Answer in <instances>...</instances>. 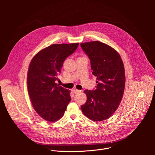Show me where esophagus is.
<instances>
[{
  "mask_svg": "<svg viewBox=\"0 0 155 155\" xmlns=\"http://www.w3.org/2000/svg\"><path fill=\"white\" fill-rule=\"evenodd\" d=\"M80 92H81V91H80V90H77V89H73V90H72V93H73L74 94H77V93H80Z\"/></svg>",
  "mask_w": 155,
  "mask_h": 155,
  "instance_id": "34e87169",
  "label": "esophagus"
}]
</instances>
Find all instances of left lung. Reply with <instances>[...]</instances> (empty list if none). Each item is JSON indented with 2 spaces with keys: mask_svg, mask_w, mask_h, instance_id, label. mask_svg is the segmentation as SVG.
Instances as JSON below:
<instances>
[{
  "mask_svg": "<svg viewBox=\"0 0 155 155\" xmlns=\"http://www.w3.org/2000/svg\"><path fill=\"white\" fill-rule=\"evenodd\" d=\"M80 45L90 59L97 83L96 90L84 91L87 100L81 106V110L94 121L105 120L116 111L123 98L126 80L123 61L114 48L101 41Z\"/></svg>",
  "mask_w": 155,
  "mask_h": 155,
  "instance_id": "left-lung-1",
  "label": "left lung"
}]
</instances>
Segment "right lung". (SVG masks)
I'll use <instances>...</instances> for the list:
<instances>
[{
  "label": "right lung",
  "mask_w": 155,
  "mask_h": 155,
  "mask_svg": "<svg viewBox=\"0 0 155 155\" xmlns=\"http://www.w3.org/2000/svg\"><path fill=\"white\" fill-rule=\"evenodd\" d=\"M78 44H53L38 52L31 61L28 91L35 112L47 121L59 120L71 101L70 90L55 81L65 59L76 50Z\"/></svg>",
  "instance_id": "right-lung-1"
}]
</instances>
